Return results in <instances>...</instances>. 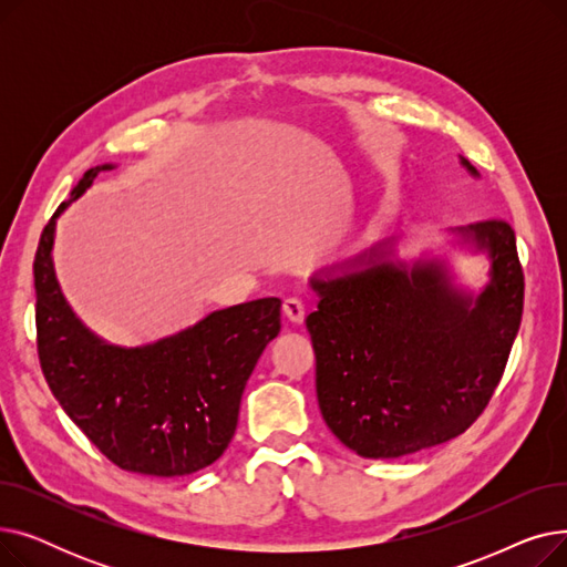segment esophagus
<instances>
[{"instance_id": "1", "label": "esophagus", "mask_w": 567, "mask_h": 567, "mask_svg": "<svg viewBox=\"0 0 567 567\" xmlns=\"http://www.w3.org/2000/svg\"><path fill=\"white\" fill-rule=\"evenodd\" d=\"M282 312H285V317H287L291 323H303V319H306V306H303V301H299V299H287V301L282 303Z\"/></svg>"}]
</instances>
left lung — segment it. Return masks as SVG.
Listing matches in <instances>:
<instances>
[{
  "label": "left lung",
  "instance_id": "obj_1",
  "mask_svg": "<svg viewBox=\"0 0 567 567\" xmlns=\"http://www.w3.org/2000/svg\"><path fill=\"white\" fill-rule=\"evenodd\" d=\"M460 165L481 178L464 156ZM449 236L453 248L487 257L481 291L457 282L445 255L402 259L400 238L310 276L319 409L355 455L393 460L460 436L508 363L524 308L515 231L483 220Z\"/></svg>",
  "mask_w": 567,
  "mask_h": 567
}]
</instances>
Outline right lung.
<instances>
[{"label":"right lung","mask_w":567,"mask_h":567,"mask_svg":"<svg viewBox=\"0 0 567 567\" xmlns=\"http://www.w3.org/2000/svg\"><path fill=\"white\" fill-rule=\"evenodd\" d=\"M112 163L86 169L45 225L37 259L39 359L69 419L118 468L176 478L214 464L236 432L238 406L261 351L280 333V299L208 312L140 347L112 344L73 312L59 287L56 218Z\"/></svg>","instance_id":"obj_1"}]
</instances>
